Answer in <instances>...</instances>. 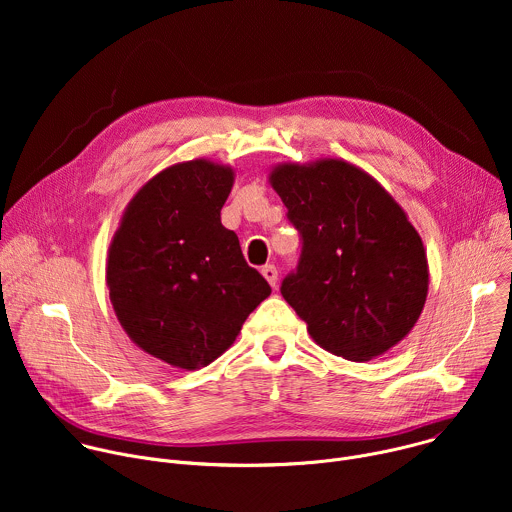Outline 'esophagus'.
<instances>
[{"label":"esophagus","instance_id":"34e87169","mask_svg":"<svg viewBox=\"0 0 512 512\" xmlns=\"http://www.w3.org/2000/svg\"><path fill=\"white\" fill-rule=\"evenodd\" d=\"M261 273H263V277L269 281L271 287L277 285V269H275V265H265V267L261 269Z\"/></svg>","mask_w":512,"mask_h":512}]
</instances>
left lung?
<instances>
[{
	"mask_svg": "<svg viewBox=\"0 0 512 512\" xmlns=\"http://www.w3.org/2000/svg\"><path fill=\"white\" fill-rule=\"evenodd\" d=\"M269 184L304 241L281 296L314 342L352 362L399 344L417 324L429 287L423 241L401 204L340 158L277 164Z\"/></svg>",
	"mask_w": 512,
	"mask_h": 512,
	"instance_id": "8db88e82",
	"label": "left lung"
}]
</instances>
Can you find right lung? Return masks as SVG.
I'll list each match as a JSON object with an SVG mask.
<instances>
[{
    "label": "right lung",
    "instance_id": "obj_1",
    "mask_svg": "<svg viewBox=\"0 0 512 512\" xmlns=\"http://www.w3.org/2000/svg\"><path fill=\"white\" fill-rule=\"evenodd\" d=\"M233 184L227 164H174L133 194L109 245L105 281L121 328L143 352L182 371L231 348L271 294L221 223Z\"/></svg>",
    "mask_w": 512,
    "mask_h": 512
}]
</instances>
